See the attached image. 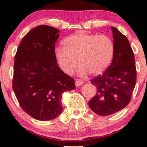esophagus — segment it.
Returning a JSON list of instances; mask_svg holds the SVG:
<instances>
[{"instance_id": "34e87169", "label": "esophagus", "mask_w": 147, "mask_h": 147, "mask_svg": "<svg viewBox=\"0 0 147 147\" xmlns=\"http://www.w3.org/2000/svg\"><path fill=\"white\" fill-rule=\"evenodd\" d=\"M83 84H84V82H82V80H80V79H77V80L75 81V85L77 87L83 85Z\"/></svg>"}]
</instances>
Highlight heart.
I'll use <instances>...</instances> for the list:
<instances>
[{
    "instance_id": "obj_1",
    "label": "heart",
    "mask_w": 147,
    "mask_h": 147,
    "mask_svg": "<svg viewBox=\"0 0 147 147\" xmlns=\"http://www.w3.org/2000/svg\"><path fill=\"white\" fill-rule=\"evenodd\" d=\"M63 47L55 50L59 66L65 73L70 75L79 65V75L88 72L91 75L102 73L113 58L115 45L109 36L79 32L64 39Z\"/></svg>"
}]
</instances>
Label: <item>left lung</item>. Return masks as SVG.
<instances>
[{
  "mask_svg": "<svg viewBox=\"0 0 147 147\" xmlns=\"http://www.w3.org/2000/svg\"><path fill=\"white\" fill-rule=\"evenodd\" d=\"M115 52L112 63L105 72L91 79L97 88L88 102L90 109L99 115L115 113L129 104L136 84L134 54L126 37L111 27Z\"/></svg>",
  "mask_w": 147,
  "mask_h": 147,
  "instance_id": "1",
  "label": "left lung"
}]
</instances>
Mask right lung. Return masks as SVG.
<instances>
[{
	"label": "right lung",
	"instance_id": "1",
	"mask_svg": "<svg viewBox=\"0 0 147 147\" xmlns=\"http://www.w3.org/2000/svg\"><path fill=\"white\" fill-rule=\"evenodd\" d=\"M57 28L38 25L23 37L15 55L12 88L20 106L34 119H55L63 111L62 94L75 88L55 57Z\"/></svg>",
	"mask_w": 147,
	"mask_h": 147
}]
</instances>
